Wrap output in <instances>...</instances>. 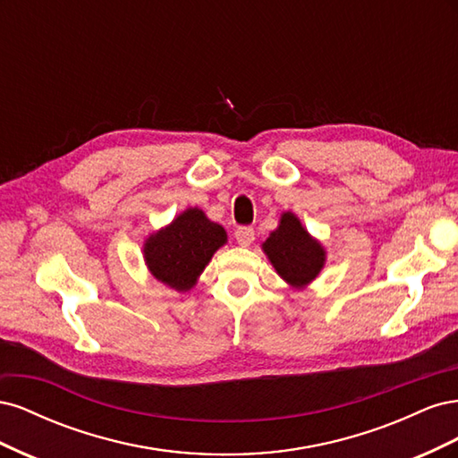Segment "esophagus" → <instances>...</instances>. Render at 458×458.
Listing matches in <instances>:
<instances>
[{"label": "esophagus", "mask_w": 458, "mask_h": 458, "mask_svg": "<svg viewBox=\"0 0 458 458\" xmlns=\"http://www.w3.org/2000/svg\"><path fill=\"white\" fill-rule=\"evenodd\" d=\"M234 239L241 246H250L254 242V229L252 227H239L234 231Z\"/></svg>", "instance_id": "esophagus-1"}]
</instances>
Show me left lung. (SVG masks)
<instances>
[{"label":"left lung","mask_w":458,"mask_h":458,"mask_svg":"<svg viewBox=\"0 0 458 458\" xmlns=\"http://www.w3.org/2000/svg\"><path fill=\"white\" fill-rule=\"evenodd\" d=\"M263 252L281 279L294 288L308 286L321 273L327 259L321 242L303 229L301 221L293 212L281 216L279 227L263 242Z\"/></svg>","instance_id":"1"}]
</instances>
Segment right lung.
<instances>
[{"mask_svg":"<svg viewBox=\"0 0 458 458\" xmlns=\"http://www.w3.org/2000/svg\"><path fill=\"white\" fill-rule=\"evenodd\" d=\"M225 242L224 227L208 219L200 208H187L170 225L150 234L143 244V256L155 279L177 293H187Z\"/></svg>","mask_w":458,"mask_h":458,"instance_id":"obj_1","label":"right lung"}]
</instances>
